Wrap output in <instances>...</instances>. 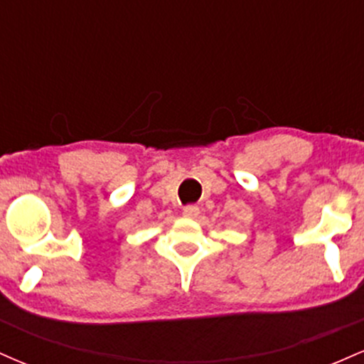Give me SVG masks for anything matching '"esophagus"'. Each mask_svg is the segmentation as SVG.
<instances>
[{
	"instance_id": "obj_1",
	"label": "esophagus",
	"mask_w": 364,
	"mask_h": 364,
	"mask_svg": "<svg viewBox=\"0 0 364 364\" xmlns=\"http://www.w3.org/2000/svg\"><path fill=\"white\" fill-rule=\"evenodd\" d=\"M198 214H200V208L196 205H186L183 208V215L188 217V219H196Z\"/></svg>"
}]
</instances>
